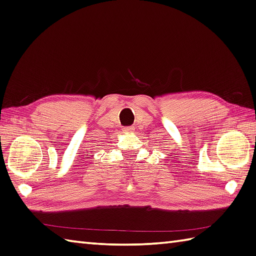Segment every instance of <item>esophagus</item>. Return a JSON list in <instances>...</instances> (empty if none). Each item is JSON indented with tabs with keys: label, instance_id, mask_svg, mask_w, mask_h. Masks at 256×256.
I'll list each match as a JSON object with an SVG mask.
<instances>
[{
	"label": "esophagus",
	"instance_id": "1",
	"mask_svg": "<svg viewBox=\"0 0 256 256\" xmlns=\"http://www.w3.org/2000/svg\"><path fill=\"white\" fill-rule=\"evenodd\" d=\"M122 130L124 132H132L134 130V127H124V128H122Z\"/></svg>",
	"mask_w": 256,
	"mask_h": 256
}]
</instances>
